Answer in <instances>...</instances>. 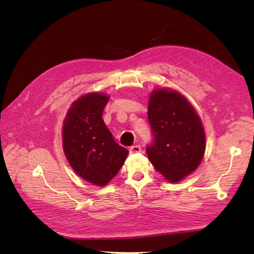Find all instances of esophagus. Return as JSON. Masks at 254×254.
Segmentation results:
<instances>
[{
    "label": "esophagus",
    "mask_w": 254,
    "mask_h": 254,
    "mask_svg": "<svg viewBox=\"0 0 254 254\" xmlns=\"http://www.w3.org/2000/svg\"><path fill=\"white\" fill-rule=\"evenodd\" d=\"M142 152V148L139 145H133V146L130 147V153L131 154H137V153H141Z\"/></svg>",
    "instance_id": "1"
}]
</instances>
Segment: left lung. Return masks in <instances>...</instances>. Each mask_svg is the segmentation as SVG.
Here are the masks:
<instances>
[{"label": "left lung", "mask_w": 254, "mask_h": 254, "mask_svg": "<svg viewBox=\"0 0 254 254\" xmlns=\"http://www.w3.org/2000/svg\"><path fill=\"white\" fill-rule=\"evenodd\" d=\"M147 115L153 134V143L146 147L150 163L169 182L182 180L203 159L201 119L180 93L167 88L150 94Z\"/></svg>", "instance_id": "1"}]
</instances>
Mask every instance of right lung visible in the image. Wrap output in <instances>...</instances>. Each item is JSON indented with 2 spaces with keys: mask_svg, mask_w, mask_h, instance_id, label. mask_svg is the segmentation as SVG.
Listing matches in <instances>:
<instances>
[{
  "mask_svg": "<svg viewBox=\"0 0 254 254\" xmlns=\"http://www.w3.org/2000/svg\"><path fill=\"white\" fill-rule=\"evenodd\" d=\"M109 97L88 93L75 100L63 123V149L69 165L84 180L104 187L115 177L128 150L116 143L102 120Z\"/></svg>",
  "mask_w": 254,
  "mask_h": 254,
  "instance_id": "right-lung-1",
  "label": "right lung"
}]
</instances>
